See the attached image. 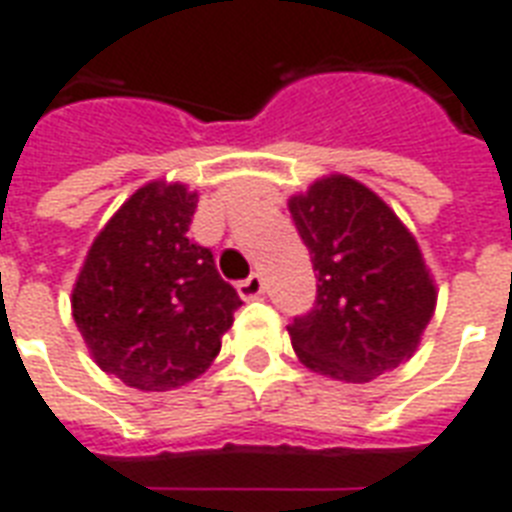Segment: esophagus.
<instances>
[{"instance_id":"34e87169","label":"esophagus","mask_w":512,"mask_h":512,"mask_svg":"<svg viewBox=\"0 0 512 512\" xmlns=\"http://www.w3.org/2000/svg\"><path fill=\"white\" fill-rule=\"evenodd\" d=\"M237 294L242 299H256L264 294V278L261 275H251V278H245L242 283H237Z\"/></svg>"}]
</instances>
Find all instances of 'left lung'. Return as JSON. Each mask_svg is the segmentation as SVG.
<instances>
[{"label": "left lung", "instance_id": "8db88e82", "mask_svg": "<svg viewBox=\"0 0 512 512\" xmlns=\"http://www.w3.org/2000/svg\"><path fill=\"white\" fill-rule=\"evenodd\" d=\"M310 251L318 297L288 326L307 370L340 383H370L421 345L437 286L418 240L359 180L324 175L288 199Z\"/></svg>", "mask_w": 512, "mask_h": 512}]
</instances>
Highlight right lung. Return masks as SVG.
I'll return each mask as SVG.
<instances>
[{
    "label": "right lung",
    "mask_w": 512,
    "mask_h": 512,
    "mask_svg": "<svg viewBox=\"0 0 512 512\" xmlns=\"http://www.w3.org/2000/svg\"><path fill=\"white\" fill-rule=\"evenodd\" d=\"M197 202L183 183L137 188L94 237L72 288V318L91 359L140 391L199 378L242 305L213 253L188 240Z\"/></svg>",
    "instance_id": "right-lung-1"
}]
</instances>
